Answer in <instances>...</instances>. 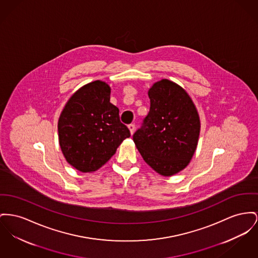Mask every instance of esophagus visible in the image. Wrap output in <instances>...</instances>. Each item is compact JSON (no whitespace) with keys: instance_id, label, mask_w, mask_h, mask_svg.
<instances>
[{"instance_id":"34e87169","label":"esophagus","mask_w":258,"mask_h":258,"mask_svg":"<svg viewBox=\"0 0 258 258\" xmlns=\"http://www.w3.org/2000/svg\"><path fill=\"white\" fill-rule=\"evenodd\" d=\"M127 127H128V130H130V132H131V135L133 136V135L135 134V131H136V125H135L134 123H131V124L127 125Z\"/></svg>"}]
</instances>
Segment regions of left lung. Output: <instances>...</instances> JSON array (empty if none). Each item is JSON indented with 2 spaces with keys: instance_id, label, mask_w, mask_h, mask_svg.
<instances>
[{
  "instance_id": "1",
  "label": "left lung",
  "mask_w": 258,
  "mask_h": 258,
  "mask_svg": "<svg viewBox=\"0 0 258 258\" xmlns=\"http://www.w3.org/2000/svg\"><path fill=\"white\" fill-rule=\"evenodd\" d=\"M148 96L150 111L134 141L147 165L171 176L189 165L197 149L199 113L186 91L167 79L156 82Z\"/></svg>"
}]
</instances>
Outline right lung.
Returning <instances> with one entry per match:
<instances>
[{"mask_svg":"<svg viewBox=\"0 0 258 258\" xmlns=\"http://www.w3.org/2000/svg\"><path fill=\"white\" fill-rule=\"evenodd\" d=\"M111 88L102 81L89 83L69 98L57 123L61 151L82 172L105 165L121 142L131 137L119 109L110 102Z\"/></svg>","mask_w":258,"mask_h":258,"instance_id":"obj_1","label":"right lung"}]
</instances>
